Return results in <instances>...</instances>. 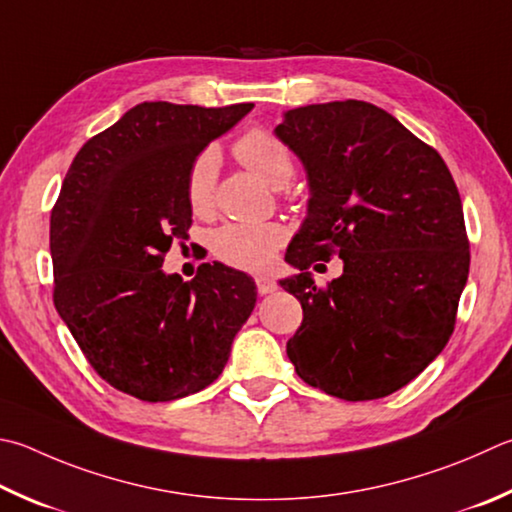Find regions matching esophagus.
<instances>
[{"label":"esophagus","instance_id":"esophagus-1","mask_svg":"<svg viewBox=\"0 0 512 512\" xmlns=\"http://www.w3.org/2000/svg\"><path fill=\"white\" fill-rule=\"evenodd\" d=\"M255 284H257L259 295H268V293L277 291V282L273 280V277H268V275H257L255 277Z\"/></svg>","mask_w":512,"mask_h":512}]
</instances>
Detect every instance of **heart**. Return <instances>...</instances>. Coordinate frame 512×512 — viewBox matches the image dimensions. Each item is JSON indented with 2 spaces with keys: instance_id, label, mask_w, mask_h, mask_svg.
Returning a JSON list of instances; mask_svg holds the SVG:
<instances>
[{
  "instance_id": "heart-1",
  "label": "heart",
  "mask_w": 512,
  "mask_h": 512,
  "mask_svg": "<svg viewBox=\"0 0 512 512\" xmlns=\"http://www.w3.org/2000/svg\"><path fill=\"white\" fill-rule=\"evenodd\" d=\"M235 156L248 170L280 190L295 174L293 154L273 134L250 129L237 138ZM219 176V154L215 147H203L185 174V199L194 215H208L215 203ZM284 241V230L275 224H228L212 237V250L221 262L244 271H262Z\"/></svg>"
}]
</instances>
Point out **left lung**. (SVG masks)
<instances>
[{
    "label": "left lung",
    "instance_id": "8db88e82",
    "mask_svg": "<svg viewBox=\"0 0 512 512\" xmlns=\"http://www.w3.org/2000/svg\"><path fill=\"white\" fill-rule=\"evenodd\" d=\"M275 136L304 165L309 208L280 280L302 304L286 353L304 383L374 401L414 380L448 345L470 253L448 165L371 102L336 100L284 114ZM333 249L343 275L308 273Z\"/></svg>",
    "mask_w": 512,
    "mask_h": 512
}]
</instances>
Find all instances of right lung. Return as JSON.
Instances as JSON below:
<instances>
[{"label": "right lung", "mask_w": 512, "mask_h": 512, "mask_svg": "<svg viewBox=\"0 0 512 512\" xmlns=\"http://www.w3.org/2000/svg\"><path fill=\"white\" fill-rule=\"evenodd\" d=\"M253 107L141 102L64 176L51 212L55 309L98 376L141 401L215 383L255 309L253 277L226 264L199 266L192 282L161 268L192 224V159Z\"/></svg>", "instance_id": "add662e5"}]
</instances>
